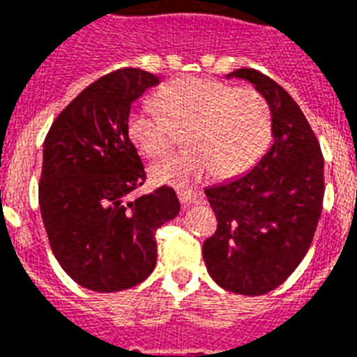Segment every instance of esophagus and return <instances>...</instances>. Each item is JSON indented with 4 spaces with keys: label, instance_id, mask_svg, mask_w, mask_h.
Returning <instances> with one entry per match:
<instances>
[{
    "label": "esophagus",
    "instance_id": "obj_1",
    "mask_svg": "<svg viewBox=\"0 0 357 357\" xmlns=\"http://www.w3.org/2000/svg\"><path fill=\"white\" fill-rule=\"evenodd\" d=\"M178 198L181 202V206L183 207H189L192 204V200L196 198V195L192 190H178Z\"/></svg>",
    "mask_w": 357,
    "mask_h": 357
}]
</instances>
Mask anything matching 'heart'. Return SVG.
I'll return each instance as SVG.
<instances>
[{"instance_id": "heart-1", "label": "heart", "mask_w": 357, "mask_h": 357, "mask_svg": "<svg viewBox=\"0 0 357 357\" xmlns=\"http://www.w3.org/2000/svg\"><path fill=\"white\" fill-rule=\"evenodd\" d=\"M157 105L142 103L129 114L128 133L137 150L157 157L183 131L189 150L157 161L150 168L159 185L190 187L215 174L218 179L241 176L254 165L271 137V109L265 98L248 89L189 77L165 86Z\"/></svg>"}]
</instances>
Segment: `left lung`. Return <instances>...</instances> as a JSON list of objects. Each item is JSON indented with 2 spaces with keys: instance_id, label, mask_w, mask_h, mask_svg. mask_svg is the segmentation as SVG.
I'll return each instance as SVG.
<instances>
[{
  "instance_id": "obj_1",
  "label": "left lung",
  "mask_w": 357,
  "mask_h": 357,
  "mask_svg": "<svg viewBox=\"0 0 357 357\" xmlns=\"http://www.w3.org/2000/svg\"><path fill=\"white\" fill-rule=\"evenodd\" d=\"M226 77L248 81L265 98L272 144L252 170L206 189L218 226L202 254L217 285L257 296L282 285L310 250L322 211L324 161L283 86L252 68Z\"/></svg>"
}]
</instances>
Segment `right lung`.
<instances>
[{
	"instance_id": "obj_1",
	"label": "right lung",
	"mask_w": 357,
	"mask_h": 357,
	"mask_svg": "<svg viewBox=\"0 0 357 357\" xmlns=\"http://www.w3.org/2000/svg\"><path fill=\"white\" fill-rule=\"evenodd\" d=\"M159 77L123 68L89 85L47 131L38 202L59 265L81 287L114 293L155 268V231L178 217L170 187L129 198L146 172L128 133L131 105Z\"/></svg>"
}]
</instances>
